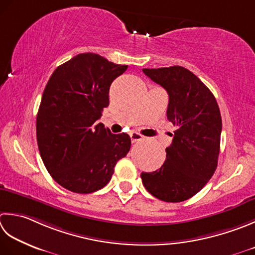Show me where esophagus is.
Listing matches in <instances>:
<instances>
[{"label": "esophagus", "instance_id": "34e87169", "mask_svg": "<svg viewBox=\"0 0 255 255\" xmlns=\"http://www.w3.org/2000/svg\"><path fill=\"white\" fill-rule=\"evenodd\" d=\"M130 134V139H131V142L132 143H134V142H137V141H139V140H141L142 139V136L140 133H138V132H130L129 133Z\"/></svg>", "mask_w": 255, "mask_h": 255}]
</instances>
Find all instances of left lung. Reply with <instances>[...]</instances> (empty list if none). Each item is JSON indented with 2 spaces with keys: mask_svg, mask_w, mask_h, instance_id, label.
<instances>
[{
  "mask_svg": "<svg viewBox=\"0 0 255 255\" xmlns=\"http://www.w3.org/2000/svg\"><path fill=\"white\" fill-rule=\"evenodd\" d=\"M142 72L167 91V118L177 128L166 149V161L156 171L141 172L142 184L159 200H188L206 186L218 166L222 119L217 99L182 66Z\"/></svg>",
  "mask_w": 255,
  "mask_h": 255,
  "instance_id": "1",
  "label": "left lung"
}]
</instances>
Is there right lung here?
<instances>
[{"label": "right lung", "instance_id": "right-lung-1", "mask_svg": "<svg viewBox=\"0 0 255 255\" xmlns=\"http://www.w3.org/2000/svg\"><path fill=\"white\" fill-rule=\"evenodd\" d=\"M127 65L83 53L55 69L44 89L36 117L38 150L58 184L75 193H92L112 179L131 146L127 133H112L102 123L109 88Z\"/></svg>", "mask_w": 255, "mask_h": 255}]
</instances>
